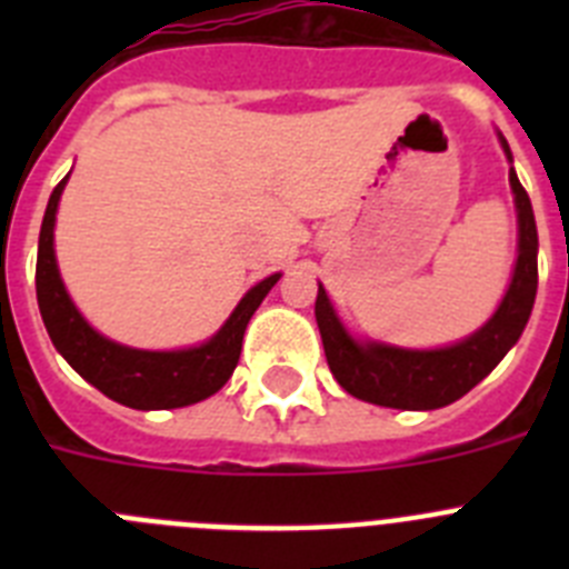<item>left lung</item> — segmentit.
<instances>
[{
    "mask_svg": "<svg viewBox=\"0 0 569 569\" xmlns=\"http://www.w3.org/2000/svg\"><path fill=\"white\" fill-rule=\"evenodd\" d=\"M501 139L507 159L512 162L507 139ZM510 188L519 210V259L512 281L485 328L465 341L441 350H405V347L356 341L336 316L328 293L319 284L316 296V325L328 356L330 373L347 393L361 401L396 410H436L453 405L479 385L492 367L499 365L525 330L530 319L536 288H539V233L532 219V204L519 176L510 168Z\"/></svg>",
    "mask_w": 569,
    "mask_h": 569,
    "instance_id": "left-lung-1",
    "label": "left lung"
}]
</instances>
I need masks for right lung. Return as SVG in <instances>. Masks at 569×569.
Returning a JSON list of instances; mask_svg holds the SVG:
<instances>
[{"label":"right lung","mask_w":569,"mask_h":569,"mask_svg":"<svg viewBox=\"0 0 569 569\" xmlns=\"http://www.w3.org/2000/svg\"><path fill=\"white\" fill-rule=\"evenodd\" d=\"M64 182L68 176L48 199L37 256V299L53 347L84 381L102 390L108 399L133 407V410L188 407L222 390L239 365L241 339H244L250 316L256 313L261 299L270 293L281 273L268 276L256 288H250L222 330L204 345L188 347V350H133V347L116 345L82 319L59 276L57 253H53V224H57Z\"/></svg>","instance_id":"right-lung-1"}]
</instances>
